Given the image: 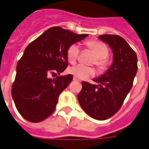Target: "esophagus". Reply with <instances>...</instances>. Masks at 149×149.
I'll return each instance as SVG.
<instances>
[{
  "label": "esophagus",
  "mask_w": 149,
  "mask_h": 149,
  "mask_svg": "<svg viewBox=\"0 0 149 149\" xmlns=\"http://www.w3.org/2000/svg\"><path fill=\"white\" fill-rule=\"evenodd\" d=\"M73 80L74 81H80V80H79V79H78V78H75V77H74Z\"/></svg>",
  "instance_id": "esophagus-1"
}]
</instances>
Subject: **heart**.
Here are the masks:
<instances>
[{
  "label": "heart",
  "mask_w": 149,
  "mask_h": 149,
  "mask_svg": "<svg viewBox=\"0 0 149 149\" xmlns=\"http://www.w3.org/2000/svg\"><path fill=\"white\" fill-rule=\"evenodd\" d=\"M86 46L95 55L93 63L100 70H103L107 66L106 58L109 54L108 47L102 42L96 40H90L86 42ZM79 55V47L78 44H72L68 47L67 51V57L68 61L73 64L76 61ZM68 72L78 79H86L91 76L94 75L95 70L91 67L84 66L82 64H78L71 67L68 69Z\"/></svg>",
  "instance_id": "b5f03b06"
}]
</instances>
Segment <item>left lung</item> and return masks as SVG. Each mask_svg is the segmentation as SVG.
I'll return each mask as SVG.
<instances>
[{"label": "left lung", "instance_id": "obj_1", "mask_svg": "<svg viewBox=\"0 0 149 149\" xmlns=\"http://www.w3.org/2000/svg\"><path fill=\"white\" fill-rule=\"evenodd\" d=\"M99 39L107 43L113 52V62L106 72L93 78L96 84L82 81L78 94L81 107L98 120L111 117L121 107L132 88L138 71L135 52L120 36L105 34Z\"/></svg>", "mask_w": 149, "mask_h": 149}]
</instances>
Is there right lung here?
<instances>
[{
	"mask_svg": "<svg viewBox=\"0 0 149 149\" xmlns=\"http://www.w3.org/2000/svg\"><path fill=\"white\" fill-rule=\"evenodd\" d=\"M88 36L61 27H52L28 45L16 67L11 95L16 109L28 121L37 123L54 112L58 96L70 84L71 74H60L68 66L71 45Z\"/></svg>",
	"mask_w": 149,
	"mask_h": 149,
	"instance_id": "right-lung-1",
	"label": "right lung"
}]
</instances>
